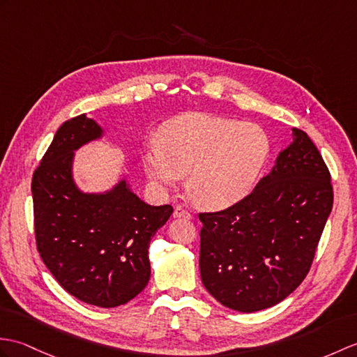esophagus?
Wrapping results in <instances>:
<instances>
[{"label":"esophagus","instance_id":"34e87169","mask_svg":"<svg viewBox=\"0 0 357 357\" xmlns=\"http://www.w3.org/2000/svg\"><path fill=\"white\" fill-rule=\"evenodd\" d=\"M173 216L175 218H185V219H192V213H190L187 208H184V206H176L175 211H173Z\"/></svg>","mask_w":357,"mask_h":357}]
</instances>
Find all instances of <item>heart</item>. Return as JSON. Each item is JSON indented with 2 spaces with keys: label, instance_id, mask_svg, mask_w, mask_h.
Segmentation results:
<instances>
[{
  "label": "heart",
  "instance_id": "1",
  "mask_svg": "<svg viewBox=\"0 0 357 357\" xmlns=\"http://www.w3.org/2000/svg\"><path fill=\"white\" fill-rule=\"evenodd\" d=\"M269 137L259 124L211 114H187L169 121L161 139L144 147V170L156 187L178 184L197 205L222 210L251 193L269 160Z\"/></svg>",
  "mask_w": 357,
  "mask_h": 357
}]
</instances>
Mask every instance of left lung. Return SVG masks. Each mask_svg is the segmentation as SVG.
Listing matches in <instances>:
<instances>
[{
    "label": "left lung",
    "mask_w": 357,
    "mask_h": 357,
    "mask_svg": "<svg viewBox=\"0 0 357 357\" xmlns=\"http://www.w3.org/2000/svg\"><path fill=\"white\" fill-rule=\"evenodd\" d=\"M242 201L199 213L202 283L227 307L251 313L283 301L307 275L333 206L327 165L301 129Z\"/></svg>",
    "instance_id": "left-lung-1"
}]
</instances>
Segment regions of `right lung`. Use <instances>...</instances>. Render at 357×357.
<instances>
[{"label": "right lung", "instance_id": "add662e5", "mask_svg": "<svg viewBox=\"0 0 357 357\" xmlns=\"http://www.w3.org/2000/svg\"><path fill=\"white\" fill-rule=\"evenodd\" d=\"M102 135L84 114L57 129L33 173V216L40 259L77 300L117 307L135 298L151 278L149 243L173 213L147 205L121 181L105 195L79 192L74 151Z\"/></svg>", "mask_w": 357, "mask_h": 357}]
</instances>
